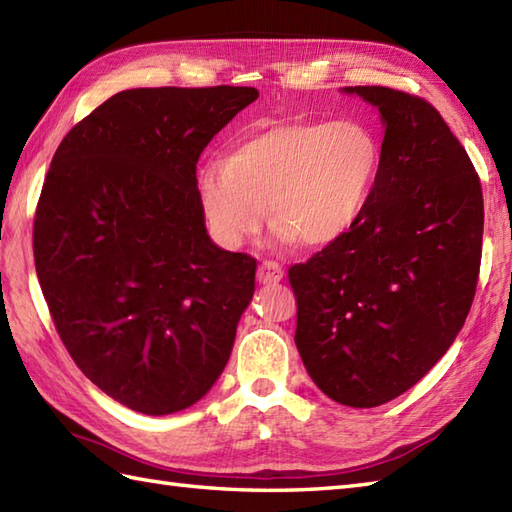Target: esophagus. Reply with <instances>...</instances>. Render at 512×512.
<instances>
[{
    "label": "esophagus",
    "instance_id": "1",
    "mask_svg": "<svg viewBox=\"0 0 512 512\" xmlns=\"http://www.w3.org/2000/svg\"><path fill=\"white\" fill-rule=\"evenodd\" d=\"M257 279L262 281V284H279V281L284 279V268H281L277 262L266 259V262H262V266L257 270Z\"/></svg>",
    "mask_w": 512,
    "mask_h": 512
}]
</instances>
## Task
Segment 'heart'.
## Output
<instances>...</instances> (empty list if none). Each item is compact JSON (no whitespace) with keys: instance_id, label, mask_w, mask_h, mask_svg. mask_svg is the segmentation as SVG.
<instances>
[{"instance_id":"obj_1","label":"heart","mask_w":512,"mask_h":512,"mask_svg":"<svg viewBox=\"0 0 512 512\" xmlns=\"http://www.w3.org/2000/svg\"><path fill=\"white\" fill-rule=\"evenodd\" d=\"M380 165L383 145L363 123H277L239 140L226 160L200 165L195 191L213 237L226 248L259 233L266 204L281 233L321 248L361 220Z\"/></svg>"}]
</instances>
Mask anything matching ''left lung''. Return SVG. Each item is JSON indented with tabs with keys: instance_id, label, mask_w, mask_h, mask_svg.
<instances>
[{
	"instance_id": "1",
	"label": "left lung",
	"mask_w": 512,
	"mask_h": 512,
	"mask_svg": "<svg viewBox=\"0 0 512 512\" xmlns=\"http://www.w3.org/2000/svg\"><path fill=\"white\" fill-rule=\"evenodd\" d=\"M345 92L378 107L383 165L350 231L288 270L310 378L347 407L405 394L447 354L475 297L484 200L473 162L420 96Z\"/></svg>"
}]
</instances>
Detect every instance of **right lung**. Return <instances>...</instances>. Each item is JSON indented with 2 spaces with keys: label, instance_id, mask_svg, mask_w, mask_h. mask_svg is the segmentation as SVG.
<instances>
[{
  "label": "right lung",
  "instance_id": "add662e5",
  "mask_svg": "<svg viewBox=\"0 0 512 512\" xmlns=\"http://www.w3.org/2000/svg\"><path fill=\"white\" fill-rule=\"evenodd\" d=\"M257 96L118 92L70 129L43 180L32 248L54 328L96 387L147 416L213 387L253 299L257 259L211 242L195 165Z\"/></svg>",
  "mask_w": 512,
  "mask_h": 512
}]
</instances>
